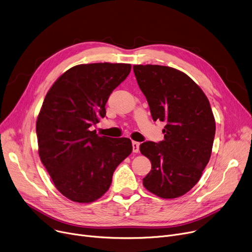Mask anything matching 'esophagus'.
Wrapping results in <instances>:
<instances>
[{"mask_svg":"<svg viewBox=\"0 0 252 252\" xmlns=\"http://www.w3.org/2000/svg\"><path fill=\"white\" fill-rule=\"evenodd\" d=\"M133 152L135 153H138L139 152V149H140V143L136 142V141H133Z\"/></svg>","mask_w":252,"mask_h":252,"instance_id":"1","label":"esophagus"}]
</instances>
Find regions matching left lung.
<instances>
[{
  "instance_id": "left-lung-1",
  "label": "left lung",
  "mask_w": 252,
  "mask_h": 252,
  "mask_svg": "<svg viewBox=\"0 0 252 252\" xmlns=\"http://www.w3.org/2000/svg\"><path fill=\"white\" fill-rule=\"evenodd\" d=\"M138 85L153 121L165 122L164 140L144 142L150 173L143 185L152 194L174 199L200 180L213 151L216 121L203 91L186 73L162 65H134Z\"/></svg>"
}]
</instances>
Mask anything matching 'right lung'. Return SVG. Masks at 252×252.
Segmentation results:
<instances>
[{
  "label": "right lung",
  "mask_w": 252,
  "mask_h": 252,
  "mask_svg": "<svg viewBox=\"0 0 252 252\" xmlns=\"http://www.w3.org/2000/svg\"><path fill=\"white\" fill-rule=\"evenodd\" d=\"M130 68L127 63L75 65L45 97L35 125L38 155L56 189L73 202L101 198L133 151L128 138L98 136L90 128L105 116L106 102Z\"/></svg>",
  "instance_id": "1"
}]
</instances>
